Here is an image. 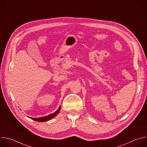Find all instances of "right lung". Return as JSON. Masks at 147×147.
Segmentation results:
<instances>
[{
  "mask_svg": "<svg viewBox=\"0 0 147 147\" xmlns=\"http://www.w3.org/2000/svg\"><path fill=\"white\" fill-rule=\"evenodd\" d=\"M60 108H61V107H59V109L55 112H54L52 114H51V115H49L48 116H46L45 117H39V118H32V117H30V118L32 119V120H35V121H40V122L47 121L49 120L53 119V117H55L59 113V111H60Z\"/></svg>",
  "mask_w": 147,
  "mask_h": 147,
  "instance_id": "1",
  "label": "right lung"
}]
</instances>
